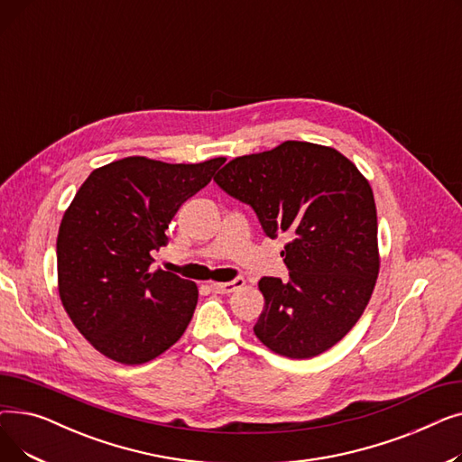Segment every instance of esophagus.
<instances>
[{
	"instance_id": "esophagus-1",
	"label": "esophagus",
	"mask_w": 462,
	"mask_h": 462,
	"mask_svg": "<svg viewBox=\"0 0 462 462\" xmlns=\"http://www.w3.org/2000/svg\"><path fill=\"white\" fill-rule=\"evenodd\" d=\"M244 286H245V279H239V277L228 282H211V290L217 294H232L237 288H244Z\"/></svg>"
}]
</instances>
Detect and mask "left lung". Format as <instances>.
Here are the masks:
<instances>
[{"mask_svg":"<svg viewBox=\"0 0 462 462\" xmlns=\"http://www.w3.org/2000/svg\"><path fill=\"white\" fill-rule=\"evenodd\" d=\"M249 204L270 237L290 234V279L262 277L258 341L290 359L319 356L356 326L380 272L373 189L329 145L286 140L236 157L213 178Z\"/></svg>","mask_w":462,"mask_h":462,"instance_id":"left-lung-1","label":"left lung"}]
</instances>
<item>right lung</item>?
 Listing matches in <instances>:
<instances>
[{
  "label": "right lung",
  "mask_w": 462,
  "mask_h": 462,
  "mask_svg": "<svg viewBox=\"0 0 462 462\" xmlns=\"http://www.w3.org/2000/svg\"><path fill=\"white\" fill-rule=\"evenodd\" d=\"M226 159L170 164L125 157L95 168L63 213L58 290L70 322L103 356L142 365L185 333L199 286L152 270L181 204Z\"/></svg>",
  "instance_id": "1"
}]
</instances>
